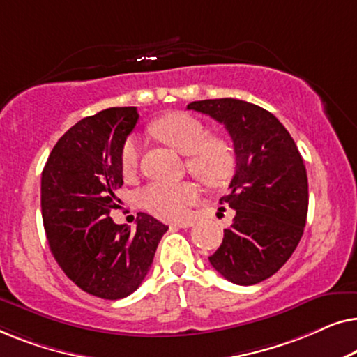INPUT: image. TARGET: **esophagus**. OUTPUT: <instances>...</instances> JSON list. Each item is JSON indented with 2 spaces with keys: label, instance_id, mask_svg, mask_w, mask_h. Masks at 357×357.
<instances>
[{
  "label": "esophagus",
  "instance_id": "obj_1",
  "mask_svg": "<svg viewBox=\"0 0 357 357\" xmlns=\"http://www.w3.org/2000/svg\"><path fill=\"white\" fill-rule=\"evenodd\" d=\"M193 221H180V222H174L172 227H180V229H187L193 226Z\"/></svg>",
  "mask_w": 357,
  "mask_h": 357
}]
</instances>
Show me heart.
Returning <instances> with one entry per match:
<instances>
[{
	"label": "heart",
	"instance_id": "obj_1",
	"mask_svg": "<svg viewBox=\"0 0 357 357\" xmlns=\"http://www.w3.org/2000/svg\"><path fill=\"white\" fill-rule=\"evenodd\" d=\"M151 131L180 154L187 155L188 172L202 183L218 188L226 185L232 177L236 154L231 144L219 138L208 139V128L195 116L182 112L164 115L151 125ZM139 159L141 143L138 138L131 136L125 141L120 153V167L125 177L136 174ZM197 198L198 190L190 182H154L139 193L143 208L160 219H180Z\"/></svg>",
	"mask_w": 357,
	"mask_h": 357
}]
</instances>
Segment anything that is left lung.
<instances>
[{"label": "left lung", "mask_w": 357, "mask_h": 357, "mask_svg": "<svg viewBox=\"0 0 357 357\" xmlns=\"http://www.w3.org/2000/svg\"><path fill=\"white\" fill-rule=\"evenodd\" d=\"M187 109L226 126L236 153L231 192L219 199L236 216L209 263L234 284L265 281L289 260L304 234L309 183L299 149L275 115L250 102L209 99Z\"/></svg>", "instance_id": "left-lung-1"}]
</instances>
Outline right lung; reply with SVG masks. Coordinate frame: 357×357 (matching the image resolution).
Here are the masks:
<instances>
[{"instance_id": "obj_1", "label": "right lung", "mask_w": 357, "mask_h": 357, "mask_svg": "<svg viewBox=\"0 0 357 357\" xmlns=\"http://www.w3.org/2000/svg\"><path fill=\"white\" fill-rule=\"evenodd\" d=\"M139 115L114 107L71 126L42 172V218L50 250L77 287L116 301L138 289L167 226L138 213L136 231L115 224L116 190L123 185L120 153Z\"/></svg>"}]
</instances>
